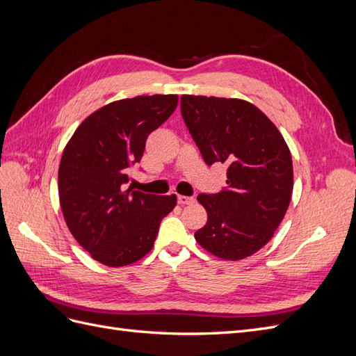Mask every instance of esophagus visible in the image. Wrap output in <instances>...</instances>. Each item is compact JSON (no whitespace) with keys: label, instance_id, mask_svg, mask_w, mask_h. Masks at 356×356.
<instances>
[{"label":"esophagus","instance_id":"34e87169","mask_svg":"<svg viewBox=\"0 0 356 356\" xmlns=\"http://www.w3.org/2000/svg\"><path fill=\"white\" fill-rule=\"evenodd\" d=\"M178 203L182 204V207H184V204H191V203H195V197H190V196H178Z\"/></svg>","mask_w":356,"mask_h":356}]
</instances>
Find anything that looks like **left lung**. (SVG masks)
<instances>
[{
  "label": "left lung",
  "mask_w": 356,
  "mask_h": 356,
  "mask_svg": "<svg viewBox=\"0 0 356 356\" xmlns=\"http://www.w3.org/2000/svg\"><path fill=\"white\" fill-rule=\"evenodd\" d=\"M181 114L208 166H227V188L199 195L208 221L196 242L222 260L260 251L284 220L293 195V160L284 136L243 99L181 96Z\"/></svg>",
  "instance_id": "obj_1"
}]
</instances>
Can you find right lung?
Masks as SVG:
<instances>
[{"instance_id": "right-lung-1", "label": "right lung", "mask_w": 356, "mask_h": 356, "mask_svg": "<svg viewBox=\"0 0 356 356\" xmlns=\"http://www.w3.org/2000/svg\"><path fill=\"white\" fill-rule=\"evenodd\" d=\"M178 105L177 95L135 96L92 113L68 141L59 165V202L74 239L110 267L136 263L153 250L177 196L127 188L148 135Z\"/></svg>"}]
</instances>
